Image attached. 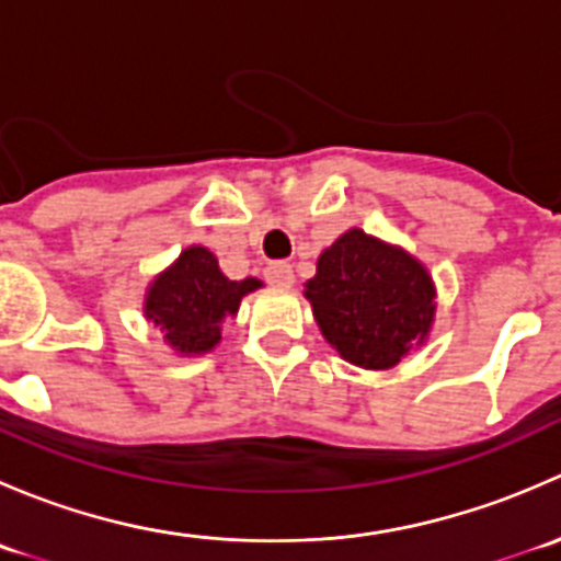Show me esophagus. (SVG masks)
Instances as JSON below:
<instances>
[{
    "label": "esophagus",
    "instance_id": "1",
    "mask_svg": "<svg viewBox=\"0 0 561 561\" xmlns=\"http://www.w3.org/2000/svg\"><path fill=\"white\" fill-rule=\"evenodd\" d=\"M265 279L271 282L274 287H293L296 276H293V268L287 263H271L268 268L263 271Z\"/></svg>",
    "mask_w": 561,
    "mask_h": 561
}]
</instances>
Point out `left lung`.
Here are the masks:
<instances>
[{"label":"left lung","instance_id":"1","mask_svg":"<svg viewBox=\"0 0 561 561\" xmlns=\"http://www.w3.org/2000/svg\"><path fill=\"white\" fill-rule=\"evenodd\" d=\"M325 342L347 364L388 371L421 350L437 314V287L404 247L350 228L317 257L304 285Z\"/></svg>","mask_w":561,"mask_h":561}]
</instances>
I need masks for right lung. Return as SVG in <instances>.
Returning <instances> with one entry per match:
<instances>
[{
  "mask_svg": "<svg viewBox=\"0 0 561 561\" xmlns=\"http://www.w3.org/2000/svg\"><path fill=\"white\" fill-rule=\"evenodd\" d=\"M263 282L222 274L211 249L192 244L146 287L144 317L162 331V342L181 358L206 355L222 342V322L239 314L241 298Z\"/></svg>",
  "mask_w": 561,
  "mask_h": 561,
  "instance_id": "right-lung-1",
  "label": "right lung"
}]
</instances>
